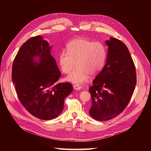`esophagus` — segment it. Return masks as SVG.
<instances>
[{"label": "esophagus", "mask_w": 151, "mask_h": 151, "mask_svg": "<svg viewBox=\"0 0 151 151\" xmlns=\"http://www.w3.org/2000/svg\"><path fill=\"white\" fill-rule=\"evenodd\" d=\"M73 88H74V89L75 90H77V91L80 90V89H81V86H78V85H74V86H73Z\"/></svg>", "instance_id": "34e87169"}]
</instances>
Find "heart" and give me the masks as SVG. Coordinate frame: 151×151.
Masks as SVG:
<instances>
[{"instance_id":"1","label":"heart","mask_w":151,"mask_h":151,"mask_svg":"<svg viewBox=\"0 0 151 151\" xmlns=\"http://www.w3.org/2000/svg\"><path fill=\"white\" fill-rule=\"evenodd\" d=\"M106 49L104 44L93 42L84 39H76L67 46V50H62L58 57V62L63 73L68 74L66 81L77 85L86 82L90 74H97L103 68L106 59Z\"/></svg>"}]
</instances>
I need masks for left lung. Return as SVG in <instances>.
<instances>
[{
    "instance_id": "8db88e82",
    "label": "left lung",
    "mask_w": 151,
    "mask_h": 151,
    "mask_svg": "<svg viewBox=\"0 0 151 151\" xmlns=\"http://www.w3.org/2000/svg\"><path fill=\"white\" fill-rule=\"evenodd\" d=\"M106 65L89 88L92 106L90 116L99 121H107L126 108L137 83L135 67L126 45L110 37Z\"/></svg>"
}]
</instances>
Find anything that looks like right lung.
I'll use <instances>...</instances> for the list:
<instances>
[{
  "label": "right lung",
  "mask_w": 151,
  "mask_h": 151,
  "mask_svg": "<svg viewBox=\"0 0 151 151\" xmlns=\"http://www.w3.org/2000/svg\"><path fill=\"white\" fill-rule=\"evenodd\" d=\"M52 46L42 36L31 38L19 50L13 64L12 81L22 106L34 116L49 120L62 112L70 83L56 84L61 73L50 55Z\"/></svg>",
  "instance_id": "1"
}]
</instances>
